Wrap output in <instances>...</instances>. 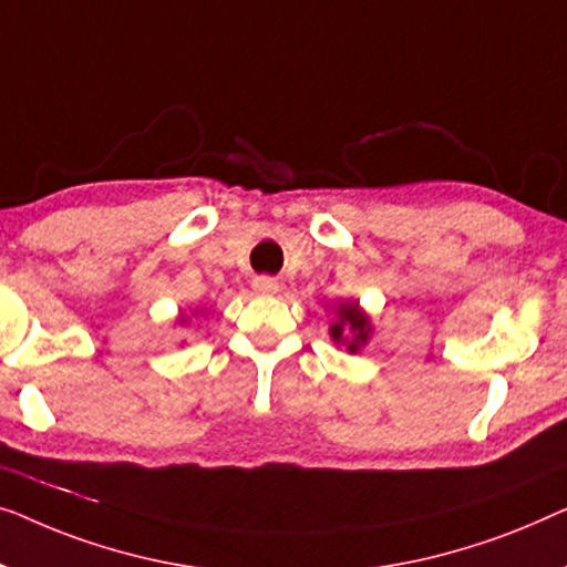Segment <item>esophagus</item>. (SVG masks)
Instances as JSON below:
<instances>
[{
  "mask_svg": "<svg viewBox=\"0 0 567 567\" xmlns=\"http://www.w3.org/2000/svg\"><path fill=\"white\" fill-rule=\"evenodd\" d=\"M251 285H254V290L261 292V295H275L277 290H280V282H277L275 277H267V275L254 277Z\"/></svg>",
  "mask_w": 567,
  "mask_h": 567,
  "instance_id": "obj_1",
  "label": "esophagus"
}]
</instances>
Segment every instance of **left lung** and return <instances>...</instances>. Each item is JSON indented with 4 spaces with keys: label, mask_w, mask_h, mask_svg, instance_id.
<instances>
[{
    "label": "left lung",
    "mask_w": 567,
    "mask_h": 567,
    "mask_svg": "<svg viewBox=\"0 0 567 567\" xmlns=\"http://www.w3.org/2000/svg\"><path fill=\"white\" fill-rule=\"evenodd\" d=\"M344 329L354 331V339L349 341L347 349H349V352H357L360 344H364V341H367V316L362 313L360 308H357V302H349V306L341 308L339 323L331 326L333 341H341V337H344Z\"/></svg>",
    "instance_id": "obj_1"
}]
</instances>
